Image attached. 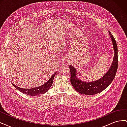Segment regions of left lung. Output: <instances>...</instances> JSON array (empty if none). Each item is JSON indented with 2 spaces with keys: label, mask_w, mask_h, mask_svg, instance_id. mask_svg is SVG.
I'll return each instance as SVG.
<instances>
[{
  "label": "left lung",
  "mask_w": 127,
  "mask_h": 127,
  "mask_svg": "<svg viewBox=\"0 0 127 127\" xmlns=\"http://www.w3.org/2000/svg\"><path fill=\"white\" fill-rule=\"evenodd\" d=\"M109 33L112 39L114 50V56L113 61L109 71L103 77L94 82L90 83L84 82L79 79L76 76V70L72 66H69L70 71V82L75 90L82 94L88 95L97 94L104 90L112 83L115 77L118 69V47L116 41L110 31Z\"/></svg>",
  "instance_id": "8db88e82"
}]
</instances>
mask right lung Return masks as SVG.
Instances as JSON below:
<instances>
[{
	"label": "right lung",
	"instance_id": "add662e5",
	"mask_svg": "<svg viewBox=\"0 0 127 127\" xmlns=\"http://www.w3.org/2000/svg\"><path fill=\"white\" fill-rule=\"evenodd\" d=\"M56 74V72L55 73V74L51 76L50 79L47 83H45L44 85L37 87L31 88V89H23V88H20L16 86H15L14 84H13V85L14 87H15V88H17L19 91H20L26 95L30 96H36L40 94H43L45 93H46L52 85L53 78H54Z\"/></svg>",
	"mask_w": 127,
	"mask_h": 127
}]
</instances>
